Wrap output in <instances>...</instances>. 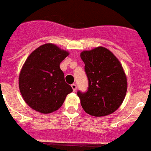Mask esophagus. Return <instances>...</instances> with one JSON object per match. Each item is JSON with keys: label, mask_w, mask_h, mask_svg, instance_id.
I'll list each match as a JSON object with an SVG mask.
<instances>
[{"label": "esophagus", "mask_w": 151, "mask_h": 151, "mask_svg": "<svg viewBox=\"0 0 151 151\" xmlns=\"http://www.w3.org/2000/svg\"><path fill=\"white\" fill-rule=\"evenodd\" d=\"M71 87L73 88V92H75L77 90V86H76V84H73V85H71Z\"/></svg>", "instance_id": "obj_1"}]
</instances>
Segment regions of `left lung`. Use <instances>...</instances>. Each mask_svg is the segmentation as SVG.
<instances>
[{"label": "left lung", "mask_w": 151, "mask_h": 151, "mask_svg": "<svg viewBox=\"0 0 151 151\" xmlns=\"http://www.w3.org/2000/svg\"><path fill=\"white\" fill-rule=\"evenodd\" d=\"M88 80L86 93L78 92L84 111L90 116L113 113L124 101L127 81L121 63L111 51L98 47L81 53Z\"/></svg>", "instance_id": "1"}]
</instances>
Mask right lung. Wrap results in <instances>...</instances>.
Instances as JSON below:
<instances>
[{"label": "right lung", "mask_w": 151, "mask_h": 151, "mask_svg": "<svg viewBox=\"0 0 151 151\" xmlns=\"http://www.w3.org/2000/svg\"><path fill=\"white\" fill-rule=\"evenodd\" d=\"M69 55L53 43L33 50L24 63L19 75V88L27 105L40 113L60 109L68 94L73 92L65 81L60 63Z\"/></svg>", "instance_id": "obj_1"}]
</instances>
